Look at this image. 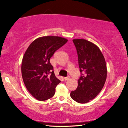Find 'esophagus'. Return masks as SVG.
Segmentation results:
<instances>
[{
  "mask_svg": "<svg viewBox=\"0 0 128 128\" xmlns=\"http://www.w3.org/2000/svg\"><path fill=\"white\" fill-rule=\"evenodd\" d=\"M64 80H65V81H66V80H69V77H66V78H64Z\"/></svg>",
  "mask_w": 128,
  "mask_h": 128,
  "instance_id": "1",
  "label": "esophagus"
}]
</instances>
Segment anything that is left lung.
<instances>
[{
	"label": "left lung",
	"mask_w": 128,
	"mask_h": 128,
	"mask_svg": "<svg viewBox=\"0 0 128 128\" xmlns=\"http://www.w3.org/2000/svg\"><path fill=\"white\" fill-rule=\"evenodd\" d=\"M73 42L82 74L70 97L76 102L84 104L94 99L104 87L107 75L106 62L100 48L92 42L83 39H74Z\"/></svg>",
	"instance_id": "left-lung-1"
}]
</instances>
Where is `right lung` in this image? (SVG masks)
Segmentation results:
<instances>
[{"mask_svg": "<svg viewBox=\"0 0 128 128\" xmlns=\"http://www.w3.org/2000/svg\"><path fill=\"white\" fill-rule=\"evenodd\" d=\"M67 41L60 36H42L35 40L24 54L22 64V80L30 93L38 100H46L55 94L56 87L60 81L56 78L50 59Z\"/></svg>", "mask_w": 128, "mask_h": 128, "instance_id": "1", "label": "right lung"}]
</instances>
